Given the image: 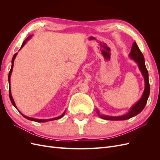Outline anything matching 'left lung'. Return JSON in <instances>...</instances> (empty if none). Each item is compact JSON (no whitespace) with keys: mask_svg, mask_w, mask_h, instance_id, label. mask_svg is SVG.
Instances as JSON below:
<instances>
[{"mask_svg":"<svg viewBox=\"0 0 160 160\" xmlns=\"http://www.w3.org/2000/svg\"><path fill=\"white\" fill-rule=\"evenodd\" d=\"M129 57L131 59H133L138 65L139 69L141 71L142 74L144 78L145 81V89L142 95V98H140L139 101H137L132 108H131L126 114L123 115L122 116H109L106 115H102L99 113L98 109H97V113L98 116L103 119L111 120V121H119V120H126L132 118L134 116L139 114L143 109L146 106L148 99L150 93V87L149 83V76L148 72L146 69V64H145L144 57L142 52L140 51L138 46L137 45L136 42H134L132 47L131 52L129 54Z\"/></svg>","mask_w":160,"mask_h":160,"instance_id":"8db88e82","label":"left lung"}]
</instances>
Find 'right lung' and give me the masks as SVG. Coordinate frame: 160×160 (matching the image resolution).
<instances>
[{
    "mask_svg": "<svg viewBox=\"0 0 160 160\" xmlns=\"http://www.w3.org/2000/svg\"><path fill=\"white\" fill-rule=\"evenodd\" d=\"M32 37V35H30V36H28L27 38V39H25V41H23V42H22V45H21V49H19V51H20L22 48L23 47V46L25 45V44H26V42L30 39V38ZM17 53H15V54L14 55V56H13V57H12V65H11V70H10V72H9V74H8V84H9V97H10V99H11V103H12V104L13 105V106L14 108H15L17 110H18V109H17V106H16V104H15V103H14V99H13V98H12V94H11V74H12V69H13V65H14V59H15L16 58V56H17ZM65 111H65L64 112H63V113H62L61 116H59V117H57V118H51V119H35V118H30V117H27V116H25V115H23L22 113H21L20 111H19V112L21 113V114L23 116L24 118H26V119H28V120H31V121H33V122H41V123H43V122H50V121H52V120H56V119H61V118H62L64 116V115H65Z\"/></svg>",
    "mask_w": 160,
    "mask_h": 160,
    "instance_id": "obj_1",
    "label": "right lung"
}]
</instances>
